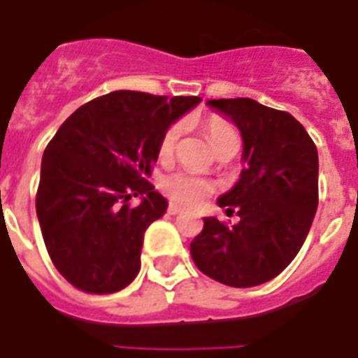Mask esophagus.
Wrapping results in <instances>:
<instances>
[{"instance_id": "34e87169", "label": "esophagus", "mask_w": 358, "mask_h": 358, "mask_svg": "<svg viewBox=\"0 0 358 358\" xmlns=\"http://www.w3.org/2000/svg\"><path fill=\"white\" fill-rule=\"evenodd\" d=\"M166 213H169V215H180V213H182V209H180V207H176V205H169Z\"/></svg>"}]
</instances>
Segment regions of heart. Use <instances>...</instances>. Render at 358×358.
Wrapping results in <instances>:
<instances>
[{
	"label": "heart",
	"instance_id": "b5f03b06",
	"mask_svg": "<svg viewBox=\"0 0 358 358\" xmlns=\"http://www.w3.org/2000/svg\"><path fill=\"white\" fill-rule=\"evenodd\" d=\"M205 134H207V140H209V143L213 145L215 151L220 145H224L226 141L238 140L232 124L220 117H210L205 122ZM178 124H172L163 134V138L159 141V157L163 161L171 159L174 149H176V143H178ZM161 189H163V194L172 203L182 205V207H195V205L205 201L215 192V186H213V182L201 178V176H195V174H189L186 171H176L161 178Z\"/></svg>",
	"mask_w": 358,
	"mask_h": 358
}]
</instances>
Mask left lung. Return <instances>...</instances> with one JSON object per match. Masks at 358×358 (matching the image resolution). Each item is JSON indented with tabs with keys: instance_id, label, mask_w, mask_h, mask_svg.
<instances>
[{
	"instance_id": "8db88e82",
	"label": "left lung",
	"mask_w": 358,
	"mask_h": 358,
	"mask_svg": "<svg viewBox=\"0 0 358 358\" xmlns=\"http://www.w3.org/2000/svg\"><path fill=\"white\" fill-rule=\"evenodd\" d=\"M243 138L238 184L220 195L228 226L205 218L189 251L197 268L220 284L253 287L276 278L299 253L318 207V153L299 120L249 97L210 99Z\"/></svg>"
}]
</instances>
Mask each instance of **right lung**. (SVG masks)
Returning a JSON list of instances; mask_svg holds the SVG:
<instances>
[{"label":"right lung","mask_w":358,"mask_h":358,"mask_svg":"<svg viewBox=\"0 0 358 358\" xmlns=\"http://www.w3.org/2000/svg\"><path fill=\"white\" fill-rule=\"evenodd\" d=\"M199 101L110 92L78 107L48 143L36 213L51 261L76 289L120 292L140 272L143 232L166 210L148 182L159 141ZM138 194L142 203L132 206Z\"/></svg>","instance_id":"1"}]
</instances>
